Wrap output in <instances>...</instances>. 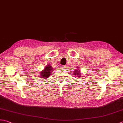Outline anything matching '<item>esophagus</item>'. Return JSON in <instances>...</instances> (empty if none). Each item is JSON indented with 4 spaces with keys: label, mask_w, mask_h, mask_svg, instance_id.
<instances>
[{
    "label": "esophagus",
    "mask_w": 123,
    "mask_h": 123,
    "mask_svg": "<svg viewBox=\"0 0 123 123\" xmlns=\"http://www.w3.org/2000/svg\"><path fill=\"white\" fill-rule=\"evenodd\" d=\"M61 68L62 69H63V70H64V69H66V67L65 66H61Z\"/></svg>",
    "instance_id": "obj_1"
}]
</instances>
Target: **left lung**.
Returning <instances> with one entry per match:
<instances>
[{
  "instance_id": "1",
  "label": "left lung",
  "mask_w": 123,
  "mask_h": 123,
  "mask_svg": "<svg viewBox=\"0 0 123 123\" xmlns=\"http://www.w3.org/2000/svg\"><path fill=\"white\" fill-rule=\"evenodd\" d=\"M77 68H78L77 69H76L75 70H74V76H75L76 78H77V77H78V78H80L82 74L80 73V70H79V69H78L79 67H77Z\"/></svg>"
}]
</instances>
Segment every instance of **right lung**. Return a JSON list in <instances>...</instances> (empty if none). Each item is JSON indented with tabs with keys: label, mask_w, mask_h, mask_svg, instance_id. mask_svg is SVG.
<instances>
[{
	"label": "right lung",
	"mask_w": 123,
	"mask_h": 123,
	"mask_svg": "<svg viewBox=\"0 0 123 123\" xmlns=\"http://www.w3.org/2000/svg\"><path fill=\"white\" fill-rule=\"evenodd\" d=\"M53 70V68H52V66H49V65H47V66H46L44 70H43L40 72V77H42L43 78L47 79L49 78L50 74H52L51 71Z\"/></svg>",
	"instance_id": "add662e5"
}]
</instances>
